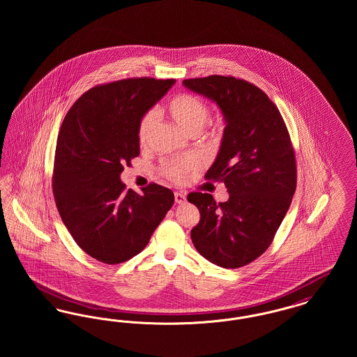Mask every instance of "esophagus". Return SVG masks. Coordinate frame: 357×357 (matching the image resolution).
I'll list each match as a JSON object with an SVG mask.
<instances>
[{"label": "esophagus", "instance_id": "1", "mask_svg": "<svg viewBox=\"0 0 357 357\" xmlns=\"http://www.w3.org/2000/svg\"><path fill=\"white\" fill-rule=\"evenodd\" d=\"M174 198L176 204H185L186 202V192L183 191H175L174 192Z\"/></svg>", "mask_w": 357, "mask_h": 357}]
</instances>
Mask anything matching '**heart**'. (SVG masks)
<instances>
[{
    "instance_id": "obj_1",
    "label": "heart",
    "mask_w": 357,
    "mask_h": 357,
    "mask_svg": "<svg viewBox=\"0 0 357 357\" xmlns=\"http://www.w3.org/2000/svg\"><path fill=\"white\" fill-rule=\"evenodd\" d=\"M167 111L174 121L190 134H197L208 120L210 109L208 105L198 96L191 93H179L167 102ZM156 115L153 111H149L137 127V140L140 144H146L149 136L153 131ZM198 167V162L194 158H185L171 160L163 166V174L172 182H183L188 172Z\"/></svg>"
}]
</instances>
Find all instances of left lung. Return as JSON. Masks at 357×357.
Wrapping results in <instances>:
<instances>
[{
  "label": "left lung",
  "instance_id": "8db88e82",
  "mask_svg": "<svg viewBox=\"0 0 357 357\" xmlns=\"http://www.w3.org/2000/svg\"><path fill=\"white\" fill-rule=\"evenodd\" d=\"M183 85L217 102L226 123L204 178L223 182L229 199L217 204L207 192L187 195L201 213L191 239L210 262L237 269L271 246L291 204L297 167L288 128L268 95L246 80L211 75Z\"/></svg>",
  "mask_w": 357,
  "mask_h": 357
}]
</instances>
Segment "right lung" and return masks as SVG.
Here are the masks:
<instances>
[{"label":"right lung","instance_id":"obj_1","mask_svg":"<svg viewBox=\"0 0 357 357\" xmlns=\"http://www.w3.org/2000/svg\"><path fill=\"white\" fill-rule=\"evenodd\" d=\"M175 80L132 77L96 85L77 99L57 136L52 190L75 242L92 258L116 265L139 255L174 204L167 187L143 194L120 181L139 150L137 127Z\"/></svg>","mask_w":357,"mask_h":357}]
</instances>
